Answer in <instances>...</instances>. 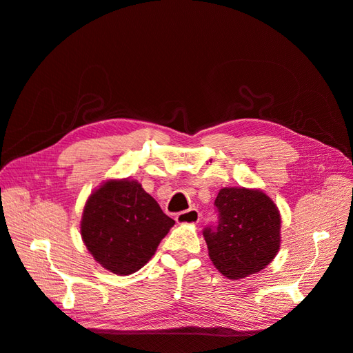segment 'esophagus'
<instances>
[{
	"label": "esophagus",
	"mask_w": 353,
	"mask_h": 353,
	"mask_svg": "<svg viewBox=\"0 0 353 353\" xmlns=\"http://www.w3.org/2000/svg\"><path fill=\"white\" fill-rule=\"evenodd\" d=\"M201 221V213H199L197 209H189L185 212H180L176 216L177 223H186V225H194Z\"/></svg>",
	"instance_id": "34e87169"
}]
</instances>
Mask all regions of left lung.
Segmentation results:
<instances>
[{
  "label": "left lung",
  "instance_id": "obj_1",
  "mask_svg": "<svg viewBox=\"0 0 353 353\" xmlns=\"http://www.w3.org/2000/svg\"><path fill=\"white\" fill-rule=\"evenodd\" d=\"M214 206L218 226L203 231L213 265L229 280L264 270L281 243V214L272 199L259 189L223 188Z\"/></svg>",
  "mask_w": 353,
  "mask_h": 353
}]
</instances>
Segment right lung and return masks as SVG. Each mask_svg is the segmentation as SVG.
<instances>
[{"instance_id": "obj_1", "label": "right lung", "mask_w": 353, "mask_h": 353, "mask_svg": "<svg viewBox=\"0 0 353 353\" xmlns=\"http://www.w3.org/2000/svg\"><path fill=\"white\" fill-rule=\"evenodd\" d=\"M173 225L141 183L110 179L88 197L81 235L98 264L130 275L150 261Z\"/></svg>"}]
</instances>
